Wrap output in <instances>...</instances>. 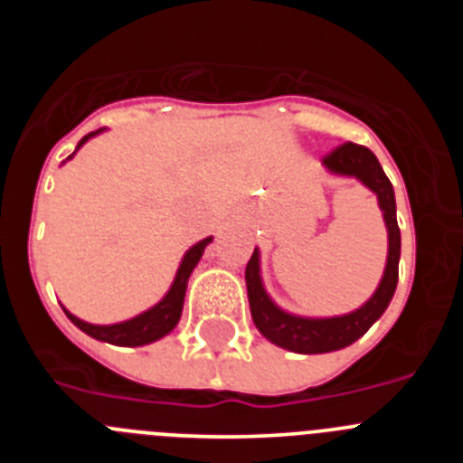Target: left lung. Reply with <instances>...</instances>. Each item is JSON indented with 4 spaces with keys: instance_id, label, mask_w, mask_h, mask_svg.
I'll use <instances>...</instances> for the list:
<instances>
[{
    "instance_id": "1",
    "label": "left lung",
    "mask_w": 463,
    "mask_h": 463,
    "mask_svg": "<svg viewBox=\"0 0 463 463\" xmlns=\"http://www.w3.org/2000/svg\"><path fill=\"white\" fill-rule=\"evenodd\" d=\"M325 166L334 174L354 175L364 185L378 194V203L384 213V224L390 232V255L387 267L373 297L359 310L341 317H325V320H310V317H297L273 304L269 294L264 292L260 278V255L252 252L248 267H245V282H248V298H250V313L257 329L271 343L301 354H320L341 350L364 336L371 329L384 308L390 306L394 297L396 280H399V257H401V232L396 224V202L394 187L390 178L384 175L378 157L366 146L345 141L325 155Z\"/></svg>"
}]
</instances>
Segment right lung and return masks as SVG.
Returning <instances> with one entry per match:
<instances>
[{
	"label": "right lung",
	"instance_id": "right-lung-1",
	"mask_svg": "<svg viewBox=\"0 0 463 463\" xmlns=\"http://www.w3.org/2000/svg\"><path fill=\"white\" fill-rule=\"evenodd\" d=\"M99 132L101 129H97V132L80 138L79 148L88 141L90 137H94V134H99ZM208 243H211V239H203L196 245H192L190 250H187V255L183 257L181 269H178V273H175V280L174 285H171L169 292H166V297L162 298L157 306H153V308L146 310V313L137 315V317H132V320L120 322V325L101 326V325H88V322L79 320V317L69 313V310H64V313H67L69 320L79 326L80 331H85L88 336L97 338V341H106V343H113V345H127V347L146 345V343L157 341V338L166 336V334L178 325V320H181L183 301H185V289H187V278H190L192 269L196 267V261L202 260L203 248H206Z\"/></svg>",
	"mask_w": 463,
	"mask_h": 463
}]
</instances>
